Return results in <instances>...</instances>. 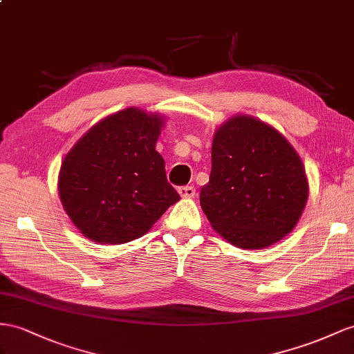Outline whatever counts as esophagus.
Returning a JSON list of instances; mask_svg holds the SVG:
<instances>
[{
	"label": "esophagus",
	"mask_w": 354,
	"mask_h": 354,
	"mask_svg": "<svg viewBox=\"0 0 354 354\" xmlns=\"http://www.w3.org/2000/svg\"><path fill=\"white\" fill-rule=\"evenodd\" d=\"M178 193H179V196L183 197V198H193L196 196V188L194 187H189V185L179 187L178 188Z\"/></svg>",
	"instance_id": "34e87169"
}]
</instances>
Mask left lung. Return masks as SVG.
Listing matches in <instances>:
<instances>
[{
  "label": "left lung",
  "instance_id": "1",
  "mask_svg": "<svg viewBox=\"0 0 354 354\" xmlns=\"http://www.w3.org/2000/svg\"><path fill=\"white\" fill-rule=\"evenodd\" d=\"M209 183L201 206L232 245L266 248L295 229L308 201L301 157L274 127L236 115L214 134Z\"/></svg>",
  "mask_w": 354,
  "mask_h": 354
}]
</instances>
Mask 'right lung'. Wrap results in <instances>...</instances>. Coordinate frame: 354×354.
<instances>
[{
    "label": "right lung",
    "instance_id": "obj_1",
    "mask_svg": "<svg viewBox=\"0 0 354 354\" xmlns=\"http://www.w3.org/2000/svg\"><path fill=\"white\" fill-rule=\"evenodd\" d=\"M162 124L160 115L127 107L91 127L70 149L58 192L85 238L112 245L134 241L179 201L156 151Z\"/></svg>",
    "mask_w": 354,
    "mask_h": 354
}]
</instances>
